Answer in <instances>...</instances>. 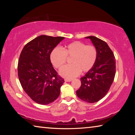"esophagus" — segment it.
Masks as SVG:
<instances>
[{
	"label": "esophagus",
	"mask_w": 135,
	"mask_h": 135,
	"mask_svg": "<svg viewBox=\"0 0 135 135\" xmlns=\"http://www.w3.org/2000/svg\"><path fill=\"white\" fill-rule=\"evenodd\" d=\"M64 81H65V82H70V81H71L72 80H71V79H65L64 80Z\"/></svg>",
	"instance_id": "1"
}]
</instances>
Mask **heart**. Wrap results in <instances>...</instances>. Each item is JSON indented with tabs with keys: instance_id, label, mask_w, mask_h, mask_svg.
Here are the masks:
<instances>
[{
	"instance_id": "heart-1",
	"label": "heart",
	"mask_w": 135,
	"mask_h": 135,
	"mask_svg": "<svg viewBox=\"0 0 135 135\" xmlns=\"http://www.w3.org/2000/svg\"><path fill=\"white\" fill-rule=\"evenodd\" d=\"M67 57L72 58V64L61 68L59 74L70 79L79 75L81 71L88 72L94 67L98 58V51L94 46L86 45L83 42L76 41L65 45L64 51L58 47L54 48L50 58L55 67L61 68L67 62Z\"/></svg>"
}]
</instances>
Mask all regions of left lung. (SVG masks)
Here are the masks:
<instances>
[{
    "label": "left lung",
    "instance_id": "1",
    "mask_svg": "<svg viewBox=\"0 0 135 135\" xmlns=\"http://www.w3.org/2000/svg\"><path fill=\"white\" fill-rule=\"evenodd\" d=\"M98 51L97 62L82 77L81 86L76 91L80 99L89 103L99 101L106 95L115 74V59L107 43L95 36H88Z\"/></svg>",
    "mask_w": 135,
    "mask_h": 135
}]
</instances>
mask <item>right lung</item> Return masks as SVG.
<instances>
[{"instance_id":"obj_1","label":"right lung","mask_w":135,"mask_h":135,"mask_svg":"<svg viewBox=\"0 0 135 135\" xmlns=\"http://www.w3.org/2000/svg\"><path fill=\"white\" fill-rule=\"evenodd\" d=\"M64 37L41 35L25 45L18 64V75L24 90L40 105L53 102L64 82L52 65L50 55Z\"/></svg>"}]
</instances>
